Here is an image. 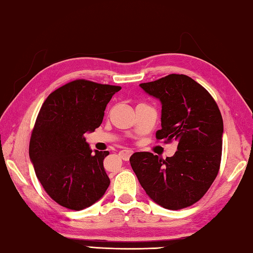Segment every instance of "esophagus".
I'll return each mask as SVG.
<instances>
[{"mask_svg": "<svg viewBox=\"0 0 253 253\" xmlns=\"http://www.w3.org/2000/svg\"><path fill=\"white\" fill-rule=\"evenodd\" d=\"M132 153H133V151H132L131 149H126V150H122V151L120 152V156H121L123 160L127 161L130 159V157L132 156Z\"/></svg>", "mask_w": 253, "mask_h": 253, "instance_id": "obj_1", "label": "esophagus"}]
</instances>
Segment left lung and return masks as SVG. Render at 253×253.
<instances>
[{
	"label": "left lung",
	"mask_w": 253,
	"mask_h": 253,
	"mask_svg": "<svg viewBox=\"0 0 253 253\" xmlns=\"http://www.w3.org/2000/svg\"><path fill=\"white\" fill-rule=\"evenodd\" d=\"M161 102V130L157 139L178 142L173 157L162 160L151 152H135L132 169L152 201L180 210L200 200L216 178L222 154L223 121L213 97L184 74H170L141 83Z\"/></svg>",
	"instance_id": "left-lung-1"
}]
</instances>
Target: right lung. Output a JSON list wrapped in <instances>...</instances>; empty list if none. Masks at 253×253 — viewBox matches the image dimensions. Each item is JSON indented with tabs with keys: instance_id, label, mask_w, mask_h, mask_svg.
Instances as JSON below:
<instances>
[{
	"instance_id": "add662e5",
	"label": "right lung",
	"mask_w": 253,
	"mask_h": 253,
	"mask_svg": "<svg viewBox=\"0 0 253 253\" xmlns=\"http://www.w3.org/2000/svg\"><path fill=\"white\" fill-rule=\"evenodd\" d=\"M121 86L75 80L52 92L40 110L29 154L45 192L60 206L82 210L110 185L103 167L108 151L92 152L84 138L94 132Z\"/></svg>"
}]
</instances>
